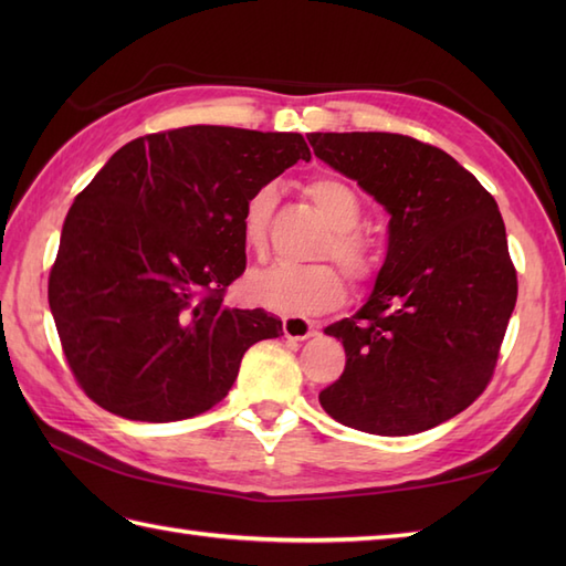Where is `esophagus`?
<instances>
[{
  "label": "esophagus",
  "instance_id": "34e87169",
  "mask_svg": "<svg viewBox=\"0 0 566 566\" xmlns=\"http://www.w3.org/2000/svg\"><path fill=\"white\" fill-rule=\"evenodd\" d=\"M282 331H284V338H292V340H306L314 335V323L304 316H284L282 318Z\"/></svg>",
  "mask_w": 566,
  "mask_h": 566
}]
</instances>
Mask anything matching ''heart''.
Listing matches in <instances>:
<instances>
[{"label": "heart", "instance_id": "1", "mask_svg": "<svg viewBox=\"0 0 566 566\" xmlns=\"http://www.w3.org/2000/svg\"><path fill=\"white\" fill-rule=\"evenodd\" d=\"M306 195L331 223V235L323 240L318 255L333 258L355 284L369 282L377 274L379 260L371 240L357 228L363 219V201L357 191L340 177L318 175L306 185ZM274 203V189L264 185L252 191L240 211V240L258 255L268 248ZM245 296L276 314L316 316L343 302L345 282L340 270L331 262H276L248 276Z\"/></svg>", "mask_w": 566, "mask_h": 566}]
</instances>
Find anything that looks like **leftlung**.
I'll use <instances>...</instances> for the list:
<instances>
[{
	"instance_id": "obj_1",
	"label": "left lung",
	"mask_w": 566,
	"mask_h": 566,
	"mask_svg": "<svg viewBox=\"0 0 566 566\" xmlns=\"http://www.w3.org/2000/svg\"><path fill=\"white\" fill-rule=\"evenodd\" d=\"M316 158L391 213L375 292L326 328L345 369L321 406L375 436H413L474 403L518 296L494 197L448 153L401 134H311Z\"/></svg>"
}]
</instances>
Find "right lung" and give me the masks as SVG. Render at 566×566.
<instances>
[{
  "instance_id": "right-lung-1",
  "label": "right lung",
  "mask_w": 566,
  "mask_h": 566,
  "mask_svg": "<svg viewBox=\"0 0 566 566\" xmlns=\"http://www.w3.org/2000/svg\"><path fill=\"white\" fill-rule=\"evenodd\" d=\"M296 160H311L302 134L185 126L126 143L80 191L48 302L94 403L148 423L199 416L248 347L282 333L264 308L223 298L245 272V199Z\"/></svg>"
}]
</instances>
